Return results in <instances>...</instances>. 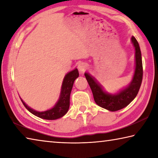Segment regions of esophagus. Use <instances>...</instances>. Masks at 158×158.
<instances>
[{
	"mask_svg": "<svg viewBox=\"0 0 158 158\" xmlns=\"http://www.w3.org/2000/svg\"><path fill=\"white\" fill-rule=\"evenodd\" d=\"M78 69H79L80 73H84V71H85L87 69L86 64H85V63L79 64V66H78Z\"/></svg>",
	"mask_w": 158,
	"mask_h": 158,
	"instance_id": "obj_1",
	"label": "esophagus"
}]
</instances>
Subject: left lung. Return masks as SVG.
<instances>
[{
    "label": "left lung",
    "instance_id": "left-lung-1",
    "mask_svg": "<svg viewBox=\"0 0 158 158\" xmlns=\"http://www.w3.org/2000/svg\"><path fill=\"white\" fill-rule=\"evenodd\" d=\"M135 48V70L130 84L124 89L120 90L116 94H110L104 90L103 87L97 81L85 73L88 83L91 89L93 98L98 106L111 111H116L127 106L136 98L139 90L143 78V65L139 45L134 36L131 38Z\"/></svg>",
    "mask_w": 158,
    "mask_h": 158
}]
</instances>
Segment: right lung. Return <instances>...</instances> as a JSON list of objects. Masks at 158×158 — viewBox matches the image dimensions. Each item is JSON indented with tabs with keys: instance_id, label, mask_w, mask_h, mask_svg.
Listing matches in <instances>:
<instances>
[{
	"instance_id": "add662e5",
	"label": "right lung",
	"mask_w": 158,
	"mask_h": 158,
	"mask_svg": "<svg viewBox=\"0 0 158 158\" xmlns=\"http://www.w3.org/2000/svg\"><path fill=\"white\" fill-rule=\"evenodd\" d=\"M79 74L78 69H74V70L69 72L64 77L62 86H61L60 95L59 99L53 108L45 111H37L31 109L26 105V103L21 100L25 107L35 116L46 120H56L63 117L69 107V96L73 89L74 82L79 77Z\"/></svg>"
}]
</instances>
